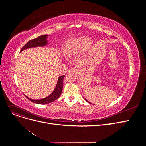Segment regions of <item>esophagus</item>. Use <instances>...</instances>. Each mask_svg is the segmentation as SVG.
Segmentation results:
<instances>
[{"instance_id":"esophagus-1","label":"esophagus","mask_w":146,"mask_h":146,"mask_svg":"<svg viewBox=\"0 0 146 146\" xmlns=\"http://www.w3.org/2000/svg\"><path fill=\"white\" fill-rule=\"evenodd\" d=\"M69 72L70 73H77V70L76 68H71V69H69Z\"/></svg>"}]
</instances>
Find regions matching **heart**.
Wrapping results in <instances>:
<instances>
[{"mask_svg":"<svg viewBox=\"0 0 146 146\" xmlns=\"http://www.w3.org/2000/svg\"><path fill=\"white\" fill-rule=\"evenodd\" d=\"M91 44V41L86 37H78L69 39L61 47V51L64 56L71 57L80 52L82 48H87Z\"/></svg>","mask_w":146,"mask_h":146,"instance_id":"heart-1","label":"heart"}]
</instances>
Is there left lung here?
<instances>
[{
    "label": "left lung",
    "instance_id": "obj_1",
    "mask_svg": "<svg viewBox=\"0 0 146 146\" xmlns=\"http://www.w3.org/2000/svg\"><path fill=\"white\" fill-rule=\"evenodd\" d=\"M85 99V100H86V102H88V100H87L86 99ZM89 104H91V103H90V102H89Z\"/></svg>",
    "mask_w": 146,
    "mask_h": 146
}]
</instances>
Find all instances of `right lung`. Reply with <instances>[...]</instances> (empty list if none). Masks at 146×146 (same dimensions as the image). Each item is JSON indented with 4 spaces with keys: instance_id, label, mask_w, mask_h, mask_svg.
Instances as JSON below:
<instances>
[{
    "instance_id": "1",
    "label": "right lung",
    "mask_w": 146,
    "mask_h": 146,
    "mask_svg": "<svg viewBox=\"0 0 146 146\" xmlns=\"http://www.w3.org/2000/svg\"><path fill=\"white\" fill-rule=\"evenodd\" d=\"M47 35H44L39 36V37L32 39V40L29 41L26 44L21 48L20 51L22 52L23 50L27 49V48H31V47H39V46H44L47 44ZM64 76H61L59 77L58 80L57 81V83L55 90H54L52 93L46 98L42 99H38V100H35L32 99L28 97L25 96L29 100L32 101L33 103H36L38 104H47L52 102L55 101L56 99H58L60 96L61 92L63 90V78Z\"/></svg>"
}]
</instances>
